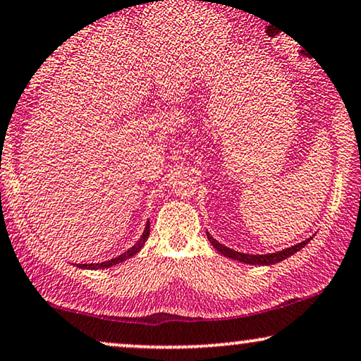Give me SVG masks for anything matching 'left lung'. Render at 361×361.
<instances>
[{"mask_svg": "<svg viewBox=\"0 0 361 361\" xmlns=\"http://www.w3.org/2000/svg\"><path fill=\"white\" fill-rule=\"evenodd\" d=\"M207 238H209V242L212 243L214 249H217V252H221L224 257H228V259L242 262V264H249V265H274V264H279V262L288 259L290 255L297 254L298 250L303 249V247H305L307 243L312 240V237H308L303 242H298V243H295V245L288 247V249L272 252V254H243V252H237L233 249H228V247L224 245V243L215 240V238L210 235L209 232H207Z\"/></svg>", "mask_w": 361, "mask_h": 361, "instance_id": "left-lung-1", "label": "left lung"}]
</instances>
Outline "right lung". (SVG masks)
Masks as SVG:
<instances>
[{"label":"right lung","mask_w":361,"mask_h":361,"mask_svg":"<svg viewBox=\"0 0 361 361\" xmlns=\"http://www.w3.org/2000/svg\"><path fill=\"white\" fill-rule=\"evenodd\" d=\"M149 232H151V224H149V221H147V224H146V228H144L142 235H140L139 240L135 242L134 245L130 247V249H128V250H126V252H123V254L118 255V257H114V259H111V260H106V262H101V264H78V267H79V269L97 270V269H109V267H114V265H118V264H121V262H124V260L130 259V257L135 255V254H137V252H139L140 249H142V247H144V243H146V240H147V238H149Z\"/></svg>","instance_id":"obj_1"}]
</instances>
